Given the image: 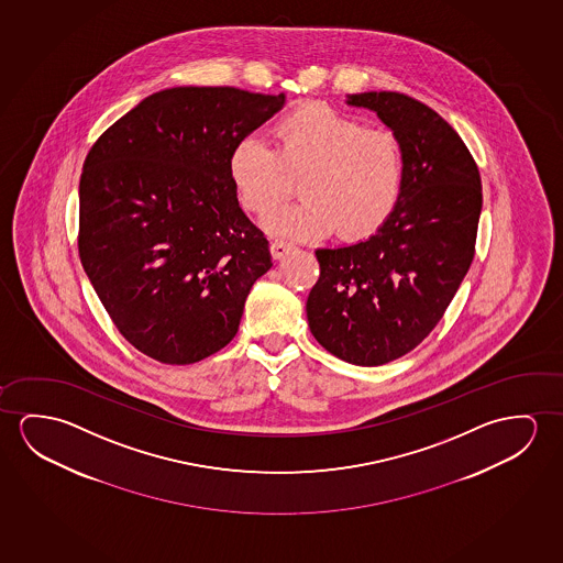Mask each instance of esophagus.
Listing matches in <instances>:
<instances>
[{
  "label": "esophagus",
  "mask_w": 563,
  "mask_h": 563,
  "mask_svg": "<svg viewBox=\"0 0 563 563\" xmlns=\"http://www.w3.org/2000/svg\"><path fill=\"white\" fill-rule=\"evenodd\" d=\"M295 250V243L285 242V240H275L271 242V255L275 260H283L290 251Z\"/></svg>",
  "instance_id": "34e87169"
}]
</instances>
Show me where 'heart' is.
Instances as JSON below:
<instances>
[{
  "label": "heart",
  "instance_id": "obj_1",
  "mask_svg": "<svg viewBox=\"0 0 563 563\" xmlns=\"http://www.w3.org/2000/svg\"><path fill=\"white\" fill-rule=\"evenodd\" d=\"M242 207L265 212L299 175L303 197L261 218L275 235L364 238L389 217L404 181L398 140L325 104H303L273 126V147L257 136L235 144L228 162Z\"/></svg>",
  "mask_w": 563,
  "mask_h": 563
}]
</instances>
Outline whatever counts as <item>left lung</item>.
<instances>
[{
	"mask_svg": "<svg viewBox=\"0 0 563 563\" xmlns=\"http://www.w3.org/2000/svg\"><path fill=\"white\" fill-rule=\"evenodd\" d=\"M398 140V202L368 240L316 250L320 278L306 302L331 355L380 366L416 349L441 321L474 260L482 179L459 132L431 107L394 91L346 96Z\"/></svg>",
	"mask_w": 563,
	"mask_h": 563,
	"instance_id": "left-lung-1",
	"label": "left lung"
}]
</instances>
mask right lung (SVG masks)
Wrapping results in <instances>:
<instances>
[{
	"instance_id": "1",
	"label": "right lung",
	"mask_w": 563,
	"mask_h": 563,
	"mask_svg": "<svg viewBox=\"0 0 563 563\" xmlns=\"http://www.w3.org/2000/svg\"><path fill=\"white\" fill-rule=\"evenodd\" d=\"M286 103L238 87H169L89 150L79 257L122 338L165 364L199 363L238 333L251 286L273 267L245 217L230 154Z\"/></svg>"
}]
</instances>
